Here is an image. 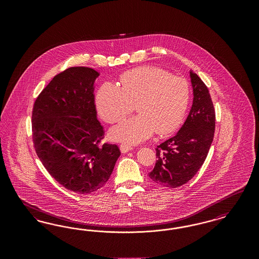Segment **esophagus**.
I'll return each instance as SVG.
<instances>
[{"label": "esophagus", "instance_id": "34e87169", "mask_svg": "<svg viewBox=\"0 0 259 259\" xmlns=\"http://www.w3.org/2000/svg\"><path fill=\"white\" fill-rule=\"evenodd\" d=\"M120 151L122 152V153H126V152H128V151H130V150H132L133 148L131 147V146H128V145H125V144H122V145H120Z\"/></svg>", "mask_w": 259, "mask_h": 259}]
</instances>
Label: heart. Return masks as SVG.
<instances>
[{"mask_svg":"<svg viewBox=\"0 0 259 259\" xmlns=\"http://www.w3.org/2000/svg\"><path fill=\"white\" fill-rule=\"evenodd\" d=\"M120 87L105 82L96 94V108L109 123L119 122L136 103L139 112L110 131L111 140L134 145L154 132L167 135L182 123L189 101V87L185 78L169 74L157 67L142 66L119 77Z\"/></svg>","mask_w":259,"mask_h":259,"instance_id":"heart-1","label":"heart"}]
</instances>
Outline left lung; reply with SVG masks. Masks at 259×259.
Segmentation results:
<instances>
[{
    "instance_id": "left-lung-1",
    "label": "left lung",
    "mask_w": 259,
    "mask_h": 259,
    "mask_svg": "<svg viewBox=\"0 0 259 259\" xmlns=\"http://www.w3.org/2000/svg\"><path fill=\"white\" fill-rule=\"evenodd\" d=\"M193 103L180 131L157 146L153 170L148 177L156 185L176 188L190 181L206 159L213 140L215 112L206 84L190 71Z\"/></svg>"
}]
</instances>
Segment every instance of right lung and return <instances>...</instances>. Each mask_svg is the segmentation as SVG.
Returning <instances> with one entry per match:
<instances>
[{
  "label": "right lung",
  "instance_id": "obj_1",
  "mask_svg": "<svg viewBox=\"0 0 259 259\" xmlns=\"http://www.w3.org/2000/svg\"><path fill=\"white\" fill-rule=\"evenodd\" d=\"M97 71L72 67L55 75L35 101L33 142L45 168L65 188L88 194L102 188L120 156L116 145L100 146L94 82Z\"/></svg>",
  "mask_w": 259,
  "mask_h": 259
}]
</instances>
